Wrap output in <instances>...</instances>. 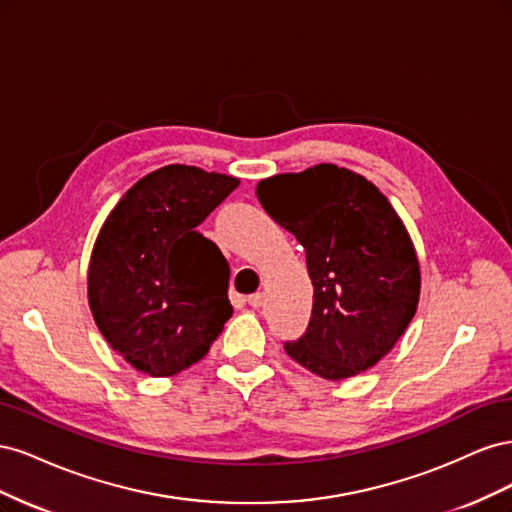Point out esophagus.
Masks as SVG:
<instances>
[{
    "label": "esophagus",
    "instance_id": "34e87169",
    "mask_svg": "<svg viewBox=\"0 0 512 512\" xmlns=\"http://www.w3.org/2000/svg\"><path fill=\"white\" fill-rule=\"evenodd\" d=\"M247 303H250L254 309H258V307H262V303H265V297H262L260 292H256V294H252V297H247Z\"/></svg>",
    "mask_w": 512,
    "mask_h": 512
}]
</instances>
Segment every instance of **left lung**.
<instances>
[{"instance_id": "left-lung-1", "label": "left lung", "mask_w": 512, "mask_h": 512, "mask_svg": "<svg viewBox=\"0 0 512 512\" xmlns=\"http://www.w3.org/2000/svg\"><path fill=\"white\" fill-rule=\"evenodd\" d=\"M271 218L305 247L312 320L286 352L324 380H346L389 354L421 297V262L399 213L350 168L316 164L258 181Z\"/></svg>"}]
</instances>
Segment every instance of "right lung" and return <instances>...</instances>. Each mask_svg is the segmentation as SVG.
<instances>
[{"mask_svg":"<svg viewBox=\"0 0 512 512\" xmlns=\"http://www.w3.org/2000/svg\"><path fill=\"white\" fill-rule=\"evenodd\" d=\"M237 185L232 175L168 164L106 215L87 267L89 309L108 346L141 374L192 367L232 316L228 262L194 228Z\"/></svg>","mask_w":512,"mask_h":512,"instance_id":"add662e5","label":"right lung"}]
</instances>
